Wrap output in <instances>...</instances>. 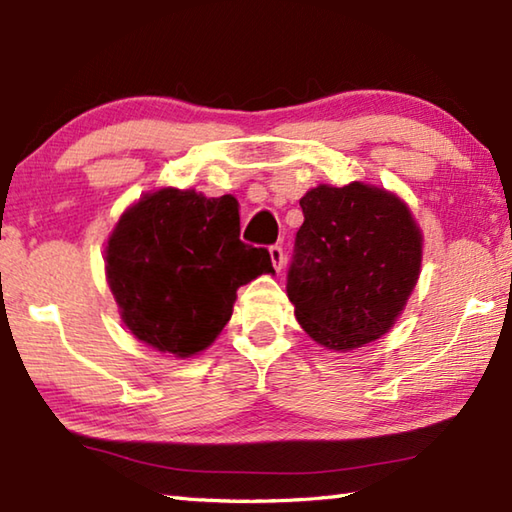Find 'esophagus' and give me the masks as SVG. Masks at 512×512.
Wrapping results in <instances>:
<instances>
[{
    "mask_svg": "<svg viewBox=\"0 0 512 512\" xmlns=\"http://www.w3.org/2000/svg\"><path fill=\"white\" fill-rule=\"evenodd\" d=\"M268 253H271V262L275 266V271L280 273L284 268V250H282V246H271V248H268Z\"/></svg>",
    "mask_w": 512,
    "mask_h": 512,
    "instance_id": "1",
    "label": "esophagus"
}]
</instances>
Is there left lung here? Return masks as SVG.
Returning a JSON list of instances; mask_svg holds the SVG:
<instances>
[{
    "label": "left lung",
    "instance_id": "left-lung-1",
    "mask_svg": "<svg viewBox=\"0 0 512 512\" xmlns=\"http://www.w3.org/2000/svg\"><path fill=\"white\" fill-rule=\"evenodd\" d=\"M287 293L302 329L334 352L384 336L406 307L422 266V230L400 196L354 180L300 198Z\"/></svg>",
    "mask_w": 512,
    "mask_h": 512
}]
</instances>
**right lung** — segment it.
Here are the masks:
<instances>
[{
	"mask_svg": "<svg viewBox=\"0 0 512 512\" xmlns=\"http://www.w3.org/2000/svg\"><path fill=\"white\" fill-rule=\"evenodd\" d=\"M106 280L137 341L189 359L232 316L237 289L275 273L266 248L239 239L235 196L162 187L119 216L106 244Z\"/></svg>",
	"mask_w": 512,
	"mask_h": 512,
	"instance_id": "obj_1",
	"label": "right lung"
}]
</instances>
